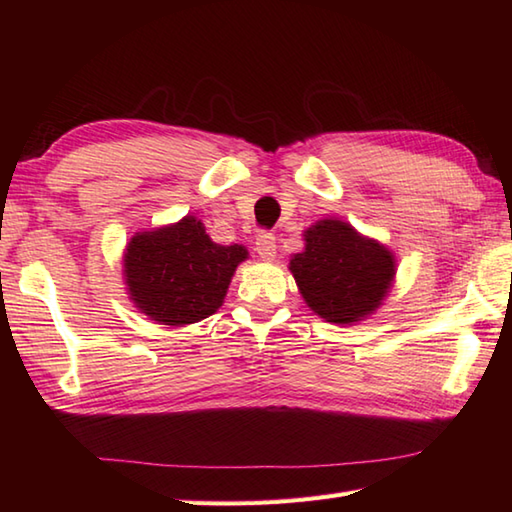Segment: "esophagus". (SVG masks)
<instances>
[{
  "mask_svg": "<svg viewBox=\"0 0 512 512\" xmlns=\"http://www.w3.org/2000/svg\"><path fill=\"white\" fill-rule=\"evenodd\" d=\"M257 253L262 259H273L277 255V239L273 233L262 231L257 235V242H255Z\"/></svg>",
  "mask_w": 512,
  "mask_h": 512,
  "instance_id": "esophagus-1",
  "label": "esophagus"
}]
</instances>
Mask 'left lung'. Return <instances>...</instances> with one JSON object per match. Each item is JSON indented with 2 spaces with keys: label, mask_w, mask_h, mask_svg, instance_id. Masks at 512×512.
Instances as JSON below:
<instances>
[{
  "label": "left lung",
  "mask_w": 512,
  "mask_h": 512,
  "mask_svg": "<svg viewBox=\"0 0 512 512\" xmlns=\"http://www.w3.org/2000/svg\"><path fill=\"white\" fill-rule=\"evenodd\" d=\"M290 273L308 306L330 323L372 314L394 279V257L341 220H321L306 231V250L290 259Z\"/></svg>",
  "instance_id": "left-lung-1"
}]
</instances>
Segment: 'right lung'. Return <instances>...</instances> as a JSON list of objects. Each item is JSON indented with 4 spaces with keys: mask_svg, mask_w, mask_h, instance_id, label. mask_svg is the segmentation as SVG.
I'll use <instances>...</instances> for the list:
<instances>
[{
    "mask_svg": "<svg viewBox=\"0 0 512 512\" xmlns=\"http://www.w3.org/2000/svg\"><path fill=\"white\" fill-rule=\"evenodd\" d=\"M246 257L244 246L211 242L202 222L187 215L178 224L132 237L125 253L129 295L162 325L202 321L222 306L235 268Z\"/></svg>",
    "mask_w": 512,
    "mask_h": 512,
    "instance_id": "1",
    "label": "right lung"
}]
</instances>
